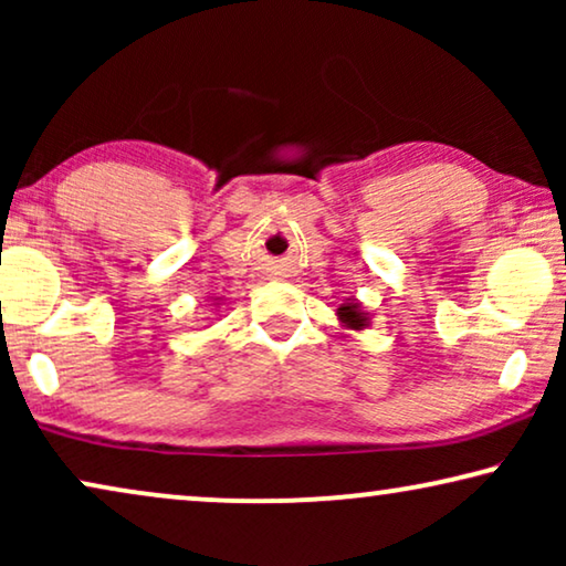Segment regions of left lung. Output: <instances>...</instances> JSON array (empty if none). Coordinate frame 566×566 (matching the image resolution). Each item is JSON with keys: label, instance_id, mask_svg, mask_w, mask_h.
Instances as JSON below:
<instances>
[{"label": "left lung", "instance_id": "1", "mask_svg": "<svg viewBox=\"0 0 566 566\" xmlns=\"http://www.w3.org/2000/svg\"><path fill=\"white\" fill-rule=\"evenodd\" d=\"M337 319H339V324H343L345 329H355V332L366 329L368 324H370V316H368V312H363V306H360L358 298H347L345 304H339Z\"/></svg>", "mask_w": 566, "mask_h": 566}]
</instances>
